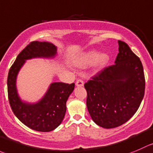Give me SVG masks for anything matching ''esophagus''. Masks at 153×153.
<instances>
[{"instance_id":"1","label":"esophagus","mask_w":153,"mask_h":153,"mask_svg":"<svg viewBox=\"0 0 153 153\" xmlns=\"http://www.w3.org/2000/svg\"><path fill=\"white\" fill-rule=\"evenodd\" d=\"M75 84H76L77 87H82V86H84V81L81 79H78Z\"/></svg>"}]
</instances>
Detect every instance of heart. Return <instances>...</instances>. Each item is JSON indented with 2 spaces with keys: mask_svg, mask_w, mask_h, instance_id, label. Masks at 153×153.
<instances>
[{
  "mask_svg": "<svg viewBox=\"0 0 153 153\" xmlns=\"http://www.w3.org/2000/svg\"><path fill=\"white\" fill-rule=\"evenodd\" d=\"M108 60H109L108 54L103 53L99 55V52L96 50H91L77 57L75 61V64L78 67L83 68L94 63L95 67L96 69H101L107 64Z\"/></svg>",
  "mask_w": 153,
  "mask_h": 153,
  "instance_id": "b5f03b06",
  "label": "heart"
}]
</instances>
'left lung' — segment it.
Masks as SVG:
<instances>
[{
  "mask_svg": "<svg viewBox=\"0 0 153 153\" xmlns=\"http://www.w3.org/2000/svg\"><path fill=\"white\" fill-rule=\"evenodd\" d=\"M118 44L115 64L104 68L84 84L90 117L105 128L126 123L144 96L145 77L140 58L126 42L119 40Z\"/></svg>",
  "mask_w": 153,
  "mask_h": 153,
  "instance_id": "left-lung-1",
  "label": "left lung"
}]
</instances>
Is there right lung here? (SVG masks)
Wrapping results in <instances>:
<instances>
[{"instance_id": "right-lung-1", "label": "right lung", "mask_w": 153, "mask_h": 153, "mask_svg": "<svg viewBox=\"0 0 153 153\" xmlns=\"http://www.w3.org/2000/svg\"><path fill=\"white\" fill-rule=\"evenodd\" d=\"M57 48L51 42H31L18 55L9 71L7 90L10 107L16 117L31 129L51 131L59 126L64 118L66 101L75 88V84L54 82L40 101L29 104L21 100L16 89V78L25 60L35 57H54Z\"/></svg>"}]
</instances>
